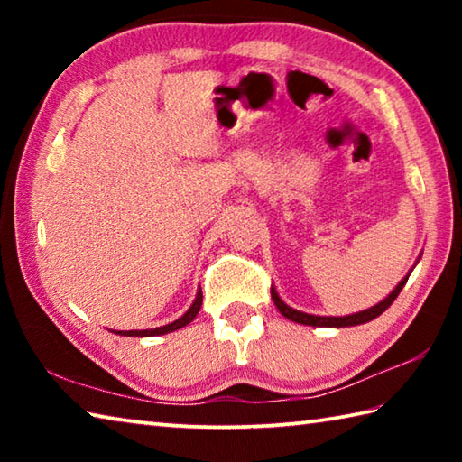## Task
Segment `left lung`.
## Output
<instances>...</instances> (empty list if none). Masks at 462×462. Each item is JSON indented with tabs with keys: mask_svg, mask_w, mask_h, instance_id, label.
<instances>
[{
	"mask_svg": "<svg viewBox=\"0 0 462 462\" xmlns=\"http://www.w3.org/2000/svg\"><path fill=\"white\" fill-rule=\"evenodd\" d=\"M408 277L405 275L400 283H397V287L391 291L385 300L379 301L377 306H373L369 310H363V311H356V314H350V316H338V318H332V316H311V314H306V311H300V310H293L289 308L287 303L281 300L279 293L275 291V287H271V297L273 301H275L277 310L283 314L287 319H291V322H297V324H306V326H318V328H346V326H358V324H365V322H371V319H374L377 316H381L383 311H385L391 303L395 301V297L400 295V291L403 289V285L408 283Z\"/></svg>",
	"mask_w": 462,
	"mask_h": 462,
	"instance_id": "obj_1",
	"label": "left lung"
}]
</instances>
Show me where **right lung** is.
I'll list each match as a JSON object with an SVG mask.
<instances>
[{
	"instance_id": "1",
	"label": "right lung",
	"mask_w": 462,
	"mask_h": 462,
	"mask_svg": "<svg viewBox=\"0 0 462 462\" xmlns=\"http://www.w3.org/2000/svg\"><path fill=\"white\" fill-rule=\"evenodd\" d=\"M201 300H203V295H201V289H199L198 295H195V301L191 303V308L187 310L181 318L175 319V322L167 324V326H161V328H151V330H118V332H116V334H120V336H161V334L175 332V330H179V328H183V326L189 324L191 319L199 314Z\"/></svg>"
}]
</instances>
